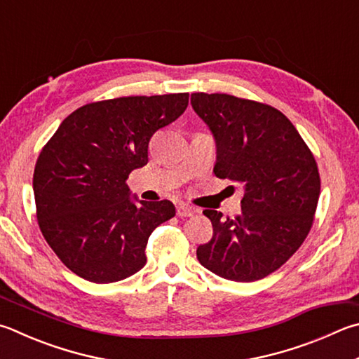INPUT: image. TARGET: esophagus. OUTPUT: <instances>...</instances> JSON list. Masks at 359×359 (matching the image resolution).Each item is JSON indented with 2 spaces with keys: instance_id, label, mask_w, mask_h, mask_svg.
<instances>
[{
  "instance_id": "1",
  "label": "esophagus",
  "mask_w": 359,
  "mask_h": 359,
  "mask_svg": "<svg viewBox=\"0 0 359 359\" xmlns=\"http://www.w3.org/2000/svg\"><path fill=\"white\" fill-rule=\"evenodd\" d=\"M177 217H180V218H184V217H193L194 215V208L191 207V205H188V204H185V202H179L177 204Z\"/></svg>"
}]
</instances>
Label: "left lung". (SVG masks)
Segmentation results:
<instances>
[{
    "instance_id": "8db88e82",
    "label": "left lung",
    "mask_w": 359,
    "mask_h": 359,
    "mask_svg": "<svg viewBox=\"0 0 359 359\" xmlns=\"http://www.w3.org/2000/svg\"><path fill=\"white\" fill-rule=\"evenodd\" d=\"M217 144L213 172L243 184L242 213L204 210L213 237L196 251L202 266L237 283L269 276L311 231L320 175L309 147L281 111L229 94H191Z\"/></svg>"
}]
</instances>
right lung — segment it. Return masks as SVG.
Instances as JSON below:
<instances>
[{
  "instance_id": "obj_1",
  "label": "right lung",
  "mask_w": 359,
  "mask_h": 359,
  "mask_svg": "<svg viewBox=\"0 0 359 359\" xmlns=\"http://www.w3.org/2000/svg\"><path fill=\"white\" fill-rule=\"evenodd\" d=\"M188 97L89 103L67 116L42 149L32 177L39 227L75 275L108 284L146 265L149 237L174 217L175 207L132 198L126 182L147 165L152 135L185 111Z\"/></svg>"
}]
</instances>
